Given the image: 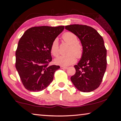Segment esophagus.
<instances>
[{"mask_svg":"<svg viewBox=\"0 0 121 121\" xmlns=\"http://www.w3.org/2000/svg\"><path fill=\"white\" fill-rule=\"evenodd\" d=\"M60 68L62 69H64V70H66V69H68L67 67H64V66H61Z\"/></svg>","mask_w":121,"mask_h":121,"instance_id":"34e87169","label":"esophagus"}]
</instances>
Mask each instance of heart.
Listing matches in <instances>:
<instances>
[{"instance_id":"heart-1","label":"heart","mask_w":121,"mask_h":121,"mask_svg":"<svg viewBox=\"0 0 121 121\" xmlns=\"http://www.w3.org/2000/svg\"><path fill=\"white\" fill-rule=\"evenodd\" d=\"M63 39L67 43L70 44L67 54L60 56L54 59L56 64L62 66L71 65L76 62V57L80 58L83 54V47L78 42V38L74 33L67 32L63 35ZM51 53L56 57L59 53L58 40L55 39L51 46Z\"/></svg>"}]
</instances>
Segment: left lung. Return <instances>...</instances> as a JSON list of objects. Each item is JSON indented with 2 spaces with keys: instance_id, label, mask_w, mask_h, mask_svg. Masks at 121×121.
Segmentation results:
<instances>
[{
  "instance_id": "1",
  "label": "left lung",
  "mask_w": 121,
  "mask_h": 121,
  "mask_svg": "<svg viewBox=\"0 0 121 121\" xmlns=\"http://www.w3.org/2000/svg\"><path fill=\"white\" fill-rule=\"evenodd\" d=\"M65 29L77 36L83 47V54L70 79L78 90L88 92L98 88L107 67V51L103 38L90 26L70 25Z\"/></svg>"
}]
</instances>
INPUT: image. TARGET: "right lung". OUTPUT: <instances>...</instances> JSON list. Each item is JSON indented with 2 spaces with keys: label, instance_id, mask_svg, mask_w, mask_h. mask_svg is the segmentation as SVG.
<instances>
[{
  "label": "right lung",
  "instance_id": "add662e5",
  "mask_svg": "<svg viewBox=\"0 0 121 121\" xmlns=\"http://www.w3.org/2000/svg\"><path fill=\"white\" fill-rule=\"evenodd\" d=\"M64 26H36L27 30L18 43L15 67L23 85L30 91L45 89L60 67L49 65L52 60L51 46Z\"/></svg>",
  "mask_w": 121,
  "mask_h": 121
}]
</instances>
